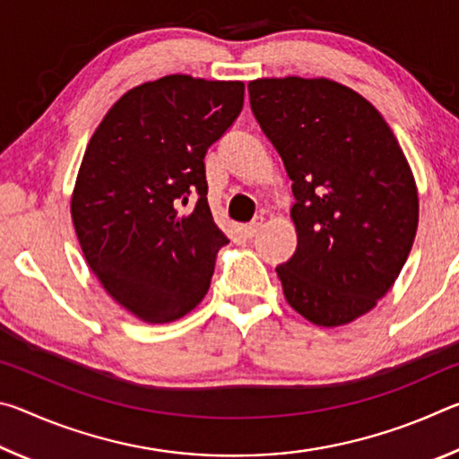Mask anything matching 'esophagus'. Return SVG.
Returning <instances> with one entry per match:
<instances>
[{
    "instance_id": "34e87169",
    "label": "esophagus",
    "mask_w": 459,
    "mask_h": 459,
    "mask_svg": "<svg viewBox=\"0 0 459 459\" xmlns=\"http://www.w3.org/2000/svg\"><path fill=\"white\" fill-rule=\"evenodd\" d=\"M261 227H263V216H255L251 222L245 224V227H243V235L247 238H255V237H257V232L261 230Z\"/></svg>"
}]
</instances>
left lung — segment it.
Listing matches in <instances>:
<instances>
[{
  "label": "left lung",
  "mask_w": 459,
  "mask_h": 459,
  "mask_svg": "<svg viewBox=\"0 0 459 459\" xmlns=\"http://www.w3.org/2000/svg\"><path fill=\"white\" fill-rule=\"evenodd\" d=\"M248 99L291 180L298 248L277 265L285 299L317 325L370 312L413 247L419 200L397 137L375 107L325 79H261Z\"/></svg>",
  "instance_id": "8db88e82"
}]
</instances>
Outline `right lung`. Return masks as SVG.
<instances>
[{
    "mask_svg": "<svg viewBox=\"0 0 459 459\" xmlns=\"http://www.w3.org/2000/svg\"><path fill=\"white\" fill-rule=\"evenodd\" d=\"M245 84L186 74L139 84L92 134L73 222L107 293L147 324L204 298L229 238L208 206L204 155L243 111Z\"/></svg>",
    "mask_w": 459,
    "mask_h": 459,
    "instance_id": "obj_1",
    "label": "right lung"
}]
</instances>
